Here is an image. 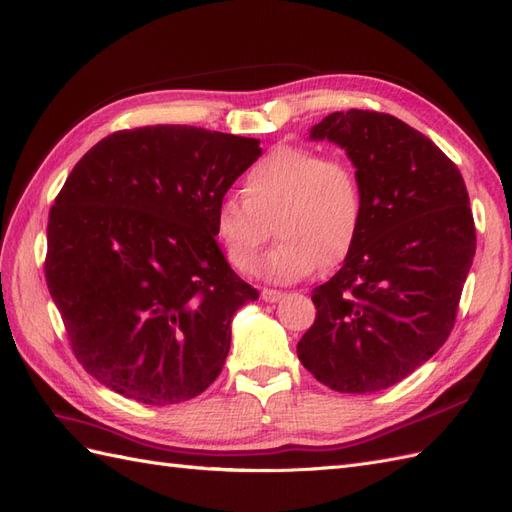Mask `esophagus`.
I'll return each mask as SVG.
<instances>
[{"label": "esophagus", "instance_id": "obj_1", "mask_svg": "<svg viewBox=\"0 0 512 512\" xmlns=\"http://www.w3.org/2000/svg\"><path fill=\"white\" fill-rule=\"evenodd\" d=\"M283 298V291H279V289H261V300H266V302H276V300H281Z\"/></svg>", "mask_w": 512, "mask_h": 512}]
</instances>
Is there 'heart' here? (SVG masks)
<instances>
[{"mask_svg":"<svg viewBox=\"0 0 512 512\" xmlns=\"http://www.w3.org/2000/svg\"><path fill=\"white\" fill-rule=\"evenodd\" d=\"M362 214L354 165L281 145L244 173L242 197L218 201L214 236L233 268L253 272L274 225L281 242L268 255L264 274L276 283H294L321 264H341L358 240Z\"/></svg>","mask_w":512,"mask_h":512,"instance_id":"1","label":"heart"}]
</instances>
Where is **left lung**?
Wrapping results in <instances>:
<instances>
[{"label":"left lung","mask_w":512,"mask_h":512,"mask_svg":"<svg viewBox=\"0 0 512 512\" xmlns=\"http://www.w3.org/2000/svg\"><path fill=\"white\" fill-rule=\"evenodd\" d=\"M358 171L364 214L343 268L313 289V326L298 358L317 382L352 394L399 384L455 326L476 253L457 165L394 115L349 109L311 128Z\"/></svg>","instance_id":"obj_1"}]
</instances>
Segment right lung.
Listing matches in <instances>:
<instances>
[{
  "instance_id": "add662e5",
  "label": "right lung",
  "mask_w": 512,
  "mask_h": 512,
  "mask_svg": "<svg viewBox=\"0 0 512 512\" xmlns=\"http://www.w3.org/2000/svg\"><path fill=\"white\" fill-rule=\"evenodd\" d=\"M259 139L143 126L98 141L47 225L45 276L70 347L102 386L145 405L197 397L223 371L231 317L257 289L214 240L218 201Z\"/></svg>"
}]
</instances>
